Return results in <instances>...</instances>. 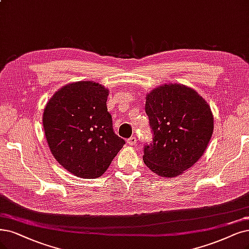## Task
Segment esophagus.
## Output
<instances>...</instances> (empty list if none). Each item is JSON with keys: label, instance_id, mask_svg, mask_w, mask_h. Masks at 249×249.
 I'll list each match as a JSON object with an SVG mask.
<instances>
[{"label": "esophagus", "instance_id": "1", "mask_svg": "<svg viewBox=\"0 0 249 249\" xmlns=\"http://www.w3.org/2000/svg\"><path fill=\"white\" fill-rule=\"evenodd\" d=\"M136 142H137V140H136L135 136H131L130 139L127 140V143L129 145H134Z\"/></svg>", "mask_w": 249, "mask_h": 249}]
</instances>
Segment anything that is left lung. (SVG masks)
<instances>
[{
	"label": "left lung",
	"mask_w": 249,
	"mask_h": 249,
	"mask_svg": "<svg viewBox=\"0 0 249 249\" xmlns=\"http://www.w3.org/2000/svg\"><path fill=\"white\" fill-rule=\"evenodd\" d=\"M145 113L154 136L142 158L154 173L178 177L202 157L214 124L209 105L196 90L178 83L161 85L146 94Z\"/></svg>",
	"instance_id": "left-lung-1"
}]
</instances>
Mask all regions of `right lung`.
<instances>
[{"label":"right lung","mask_w":249,"mask_h":249,"mask_svg":"<svg viewBox=\"0 0 249 249\" xmlns=\"http://www.w3.org/2000/svg\"><path fill=\"white\" fill-rule=\"evenodd\" d=\"M108 92L93 81L73 82L55 92L44 108L49 149L61 166L76 177L103 176L125 144L113 129L107 107Z\"/></svg>","instance_id":"add662e5"}]
</instances>
